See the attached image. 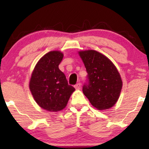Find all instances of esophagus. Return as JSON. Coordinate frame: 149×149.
I'll return each mask as SVG.
<instances>
[{
	"mask_svg": "<svg viewBox=\"0 0 149 149\" xmlns=\"http://www.w3.org/2000/svg\"><path fill=\"white\" fill-rule=\"evenodd\" d=\"M74 88H76V90H79V89H80V88H81V84H80V83H77V84L74 85Z\"/></svg>",
	"mask_w": 149,
	"mask_h": 149,
	"instance_id": "obj_1",
	"label": "esophagus"
}]
</instances>
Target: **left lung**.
Masks as SVG:
<instances>
[{
  "label": "left lung",
  "instance_id": "obj_1",
  "mask_svg": "<svg viewBox=\"0 0 149 149\" xmlns=\"http://www.w3.org/2000/svg\"><path fill=\"white\" fill-rule=\"evenodd\" d=\"M86 68L83 94L99 110L112 107L120 96L123 82L118 71L107 57L95 50L79 52Z\"/></svg>",
  "mask_w": 149,
  "mask_h": 149
}]
</instances>
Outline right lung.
I'll list each match as a JSON object with an SVG mask.
<instances>
[{
  "label": "right lung",
  "mask_w": 149,
  "mask_h": 149,
  "mask_svg": "<svg viewBox=\"0 0 149 149\" xmlns=\"http://www.w3.org/2000/svg\"><path fill=\"white\" fill-rule=\"evenodd\" d=\"M62 59L63 54L59 51L47 53L36 65L30 80L29 88L34 100L40 107L51 112L65 108L75 90L59 69Z\"/></svg>",
  "instance_id": "obj_1"
}]
</instances>
